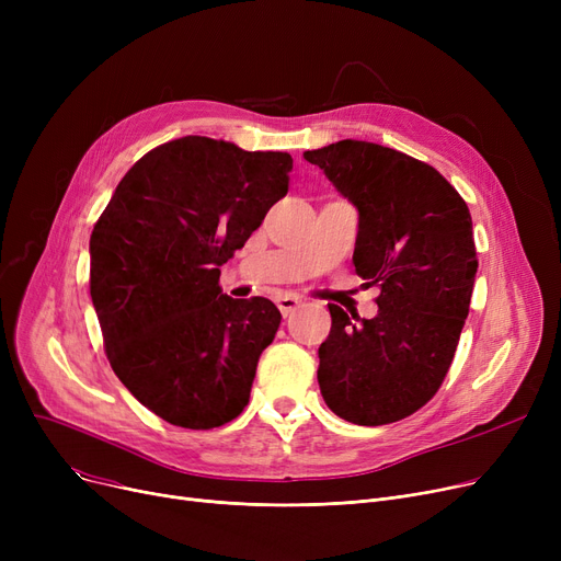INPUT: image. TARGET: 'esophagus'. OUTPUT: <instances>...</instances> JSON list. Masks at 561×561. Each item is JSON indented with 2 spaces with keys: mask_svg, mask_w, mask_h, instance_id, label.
I'll list each match as a JSON object with an SVG mask.
<instances>
[{
  "mask_svg": "<svg viewBox=\"0 0 561 561\" xmlns=\"http://www.w3.org/2000/svg\"><path fill=\"white\" fill-rule=\"evenodd\" d=\"M300 305H302V300L293 298V296H282V298H277V307H279V311H282V316H284V318H286V316H290V313L296 311Z\"/></svg>",
  "mask_w": 561,
  "mask_h": 561,
  "instance_id": "obj_1",
  "label": "esophagus"
}]
</instances>
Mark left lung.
Masks as SVG:
<instances>
[{"mask_svg": "<svg viewBox=\"0 0 561 561\" xmlns=\"http://www.w3.org/2000/svg\"><path fill=\"white\" fill-rule=\"evenodd\" d=\"M357 209L352 263L377 286V316L330 305L332 330L318 347V385L334 414L387 425L419 411L444 381L478 273L473 220L432 165L368 140L305 152Z\"/></svg>", "mask_w": 561, "mask_h": 561, "instance_id": "8db88e82", "label": "left lung"}]
</instances>
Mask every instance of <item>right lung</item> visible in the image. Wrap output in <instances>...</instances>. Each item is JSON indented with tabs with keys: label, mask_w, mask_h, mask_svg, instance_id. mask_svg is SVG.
I'll return each instance as SVG.
<instances>
[{
	"label": "right lung",
	"mask_w": 561,
	"mask_h": 561,
	"mask_svg": "<svg viewBox=\"0 0 561 561\" xmlns=\"http://www.w3.org/2000/svg\"><path fill=\"white\" fill-rule=\"evenodd\" d=\"M290 168L288 152L176 138L131 165L91 233V298L108 364L176 427H220L250 400L282 313L265 298L225 296L220 265L288 193Z\"/></svg>",
	"instance_id": "1"
}]
</instances>
